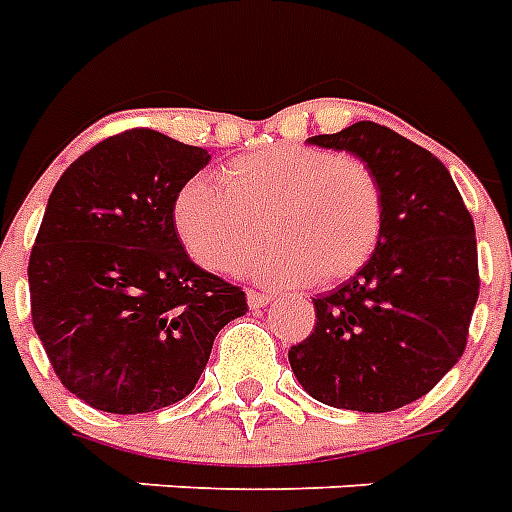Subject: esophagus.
I'll list each match as a JSON object with an SVG mask.
<instances>
[{
	"label": "esophagus",
	"mask_w": 512,
	"mask_h": 512,
	"mask_svg": "<svg viewBox=\"0 0 512 512\" xmlns=\"http://www.w3.org/2000/svg\"><path fill=\"white\" fill-rule=\"evenodd\" d=\"M273 295L271 292H260V289H247V303L252 311H257V308H265V305L271 303Z\"/></svg>",
	"instance_id": "esophagus-1"
}]
</instances>
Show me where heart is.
<instances>
[{
  "label": "heart",
  "mask_w": 512,
  "mask_h": 512,
  "mask_svg": "<svg viewBox=\"0 0 512 512\" xmlns=\"http://www.w3.org/2000/svg\"><path fill=\"white\" fill-rule=\"evenodd\" d=\"M188 255L209 271H233L260 239L271 244L244 268L273 284H335L369 263L380 244L385 201L361 159L327 148L276 143L236 156L223 183L196 175L172 207Z\"/></svg>",
  "instance_id": "obj_1"
}]
</instances>
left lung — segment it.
<instances>
[{
  "label": "left lung",
  "instance_id": "1",
  "mask_svg": "<svg viewBox=\"0 0 512 512\" xmlns=\"http://www.w3.org/2000/svg\"><path fill=\"white\" fill-rule=\"evenodd\" d=\"M348 151L382 188L385 223L369 263L313 297L316 327L289 350L308 396L335 409L393 412L460 361L478 300L476 228L444 164L374 122L308 138Z\"/></svg>",
  "mask_w": 512,
  "mask_h": 512
}]
</instances>
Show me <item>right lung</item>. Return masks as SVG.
Segmentation results:
<instances>
[{"mask_svg": "<svg viewBox=\"0 0 512 512\" xmlns=\"http://www.w3.org/2000/svg\"><path fill=\"white\" fill-rule=\"evenodd\" d=\"M207 148L156 130L92 146L55 183L28 260L31 319L58 380L92 409L143 414L199 382L247 297L185 252L172 207Z\"/></svg>", "mask_w": 512, "mask_h": 512, "instance_id": "right-lung-1", "label": "right lung"}]
</instances>
